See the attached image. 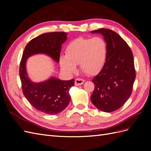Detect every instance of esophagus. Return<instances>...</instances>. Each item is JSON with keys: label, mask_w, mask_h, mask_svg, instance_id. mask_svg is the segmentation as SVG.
Here are the masks:
<instances>
[{"label": "esophagus", "mask_w": 151, "mask_h": 151, "mask_svg": "<svg viewBox=\"0 0 151 151\" xmlns=\"http://www.w3.org/2000/svg\"><path fill=\"white\" fill-rule=\"evenodd\" d=\"M84 80L82 79H76L75 80V85L78 86H81L82 84H83V83H84Z\"/></svg>", "instance_id": "obj_1"}]
</instances>
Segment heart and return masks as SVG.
Wrapping results in <instances>:
<instances>
[{"label":"heart","instance_id":"heart-1","mask_svg":"<svg viewBox=\"0 0 151 151\" xmlns=\"http://www.w3.org/2000/svg\"><path fill=\"white\" fill-rule=\"evenodd\" d=\"M66 54L62 55L59 63L63 71L71 75L77 70L79 63L81 70L89 75L101 70L106 62L108 48L105 40L100 36L78 38L68 43Z\"/></svg>","mask_w":151,"mask_h":151}]
</instances>
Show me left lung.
I'll list each match as a JSON object with an SVG mask.
<instances>
[{
  "instance_id": "8db88e82",
  "label": "left lung",
  "mask_w": 151,
  "mask_h": 151,
  "mask_svg": "<svg viewBox=\"0 0 151 151\" xmlns=\"http://www.w3.org/2000/svg\"><path fill=\"white\" fill-rule=\"evenodd\" d=\"M91 33L102 35L108 48L105 64L92 80L94 90L91 100L101 111L112 112L121 108L132 94L135 79L133 54L116 32L101 28Z\"/></svg>"
}]
</instances>
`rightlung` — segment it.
Returning a JSON list of instances; mask_svg holds the SVG:
<instances>
[{
	"label": "right lung",
	"mask_w": 151,
	"mask_h": 151,
	"mask_svg": "<svg viewBox=\"0 0 151 151\" xmlns=\"http://www.w3.org/2000/svg\"><path fill=\"white\" fill-rule=\"evenodd\" d=\"M64 32H52L35 38L26 46L19 67V76L24 96L35 108L48 115H56L65 109L70 100L69 90L74 79L60 80L51 77L40 83H34L26 71L27 59L36 54H45L58 63L61 45L67 40Z\"/></svg>",
	"instance_id": "obj_1"
}]
</instances>
